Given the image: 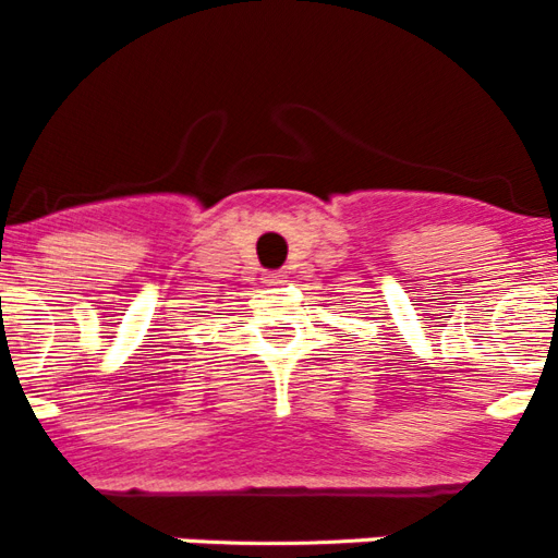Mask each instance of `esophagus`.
I'll use <instances>...</instances> for the list:
<instances>
[{"instance_id": "esophagus-1", "label": "esophagus", "mask_w": 558, "mask_h": 558, "mask_svg": "<svg viewBox=\"0 0 558 558\" xmlns=\"http://www.w3.org/2000/svg\"><path fill=\"white\" fill-rule=\"evenodd\" d=\"M284 279H288V276H284V274H265L263 276V282L268 284V288H276V284H284Z\"/></svg>"}]
</instances>
